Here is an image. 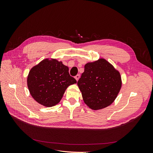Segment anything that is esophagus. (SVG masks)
Wrapping results in <instances>:
<instances>
[{
    "instance_id": "1",
    "label": "esophagus",
    "mask_w": 153,
    "mask_h": 153,
    "mask_svg": "<svg viewBox=\"0 0 153 153\" xmlns=\"http://www.w3.org/2000/svg\"><path fill=\"white\" fill-rule=\"evenodd\" d=\"M75 78L76 80L78 81V80H79V78H80V75H76L75 76Z\"/></svg>"
}]
</instances>
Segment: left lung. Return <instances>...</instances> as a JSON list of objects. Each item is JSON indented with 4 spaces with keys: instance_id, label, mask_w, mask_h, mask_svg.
I'll use <instances>...</instances> for the list:
<instances>
[{
    "instance_id": "left-lung-1",
    "label": "left lung",
    "mask_w": 153,
    "mask_h": 153,
    "mask_svg": "<svg viewBox=\"0 0 153 153\" xmlns=\"http://www.w3.org/2000/svg\"><path fill=\"white\" fill-rule=\"evenodd\" d=\"M77 85L84 103L92 110L104 108L112 104L122 85L119 72L105 59L88 62Z\"/></svg>"
}]
</instances>
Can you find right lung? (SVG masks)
<instances>
[{"instance_id": "add662e5", "label": "right lung", "mask_w": 153, "mask_h": 153, "mask_svg": "<svg viewBox=\"0 0 153 153\" xmlns=\"http://www.w3.org/2000/svg\"><path fill=\"white\" fill-rule=\"evenodd\" d=\"M27 82L32 98L47 107L58 104L68 87L76 83L68 67L55 59H45L32 67Z\"/></svg>"}]
</instances>
